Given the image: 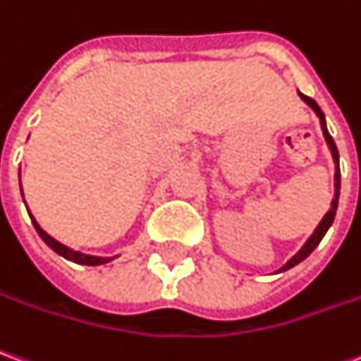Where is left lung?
<instances>
[{"label":"left lung","instance_id":"obj_1","mask_svg":"<svg viewBox=\"0 0 361 361\" xmlns=\"http://www.w3.org/2000/svg\"><path fill=\"white\" fill-rule=\"evenodd\" d=\"M301 95V99H303L307 105H311L312 111L319 115V119H321V127H322V135H324V138H326V145L330 146V152H332V158H334V162H336V168H338V148H336V145H334V140H332V137H330V133L326 130V123H324V113L321 111V107L317 105V102L314 99H311V97H307V95H303V93H299ZM334 185H336V193H334V199H332V205H330V211L326 213V215L322 216V221L319 223V226L314 228V233L311 234V238L307 240V244H305L301 250L295 254L293 258L287 262L283 268L279 269V271H286V269L293 268V266H297L299 262H303L309 254H311L317 246H319V242L322 240V236L326 234V231L330 228V224H332V221H334V215H336V209H338V195H340V170H336V176H334Z\"/></svg>","mask_w":361,"mask_h":361}]
</instances>
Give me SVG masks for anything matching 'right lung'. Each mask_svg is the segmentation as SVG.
Here are the masks:
<instances>
[{
  "label": "right lung",
  "instance_id": "1",
  "mask_svg": "<svg viewBox=\"0 0 361 361\" xmlns=\"http://www.w3.org/2000/svg\"><path fill=\"white\" fill-rule=\"evenodd\" d=\"M32 224H35V228H37V233H39V236L42 238V240L49 244L52 250L56 252V254H60V256H64L66 259H70V262H75V264H82V266H102V264H107V262H111L113 258H97V256H87V254H82V252H75L72 250V248H68V246H64V244H60L58 240H54L50 234H47L42 228L39 226V223L35 221L31 216Z\"/></svg>",
  "mask_w": 361,
  "mask_h": 361
}]
</instances>
